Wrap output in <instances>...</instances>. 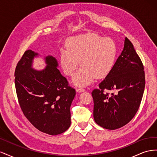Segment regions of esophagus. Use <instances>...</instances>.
Wrapping results in <instances>:
<instances>
[{
    "label": "esophagus",
    "instance_id": "esophagus-1",
    "mask_svg": "<svg viewBox=\"0 0 157 157\" xmlns=\"http://www.w3.org/2000/svg\"><path fill=\"white\" fill-rule=\"evenodd\" d=\"M76 91H77L78 93H81V92H84L85 90L82 88H77V90H76Z\"/></svg>",
    "mask_w": 157,
    "mask_h": 157
}]
</instances>
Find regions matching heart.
<instances>
[{"mask_svg": "<svg viewBox=\"0 0 157 157\" xmlns=\"http://www.w3.org/2000/svg\"><path fill=\"white\" fill-rule=\"evenodd\" d=\"M67 47L61 50V67L65 75L72 76L80 61L82 67L73 78L76 86H86L94 77H105L112 69L117 54L115 42L94 33L73 37Z\"/></svg>", "mask_w": 157, "mask_h": 157, "instance_id": "1", "label": "heart"}]
</instances>
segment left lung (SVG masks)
<instances>
[{
    "instance_id": "8db88e82",
    "label": "left lung",
    "mask_w": 157,
    "mask_h": 157,
    "mask_svg": "<svg viewBox=\"0 0 157 157\" xmlns=\"http://www.w3.org/2000/svg\"><path fill=\"white\" fill-rule=\"evenodd\" d=\"M144 65L132 42L125 37L124 48L112 69L94 90V118L98 125L116 130L128 124L136 115L145 85ZM113 90L109 96L104 90Z\"/></svg>"
}]
</instances>
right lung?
<instances>
[{"mask_svg":"<svg viewBox=\"0 0 157 157\" xmlns=\"http://www.w3.org/2000/svg\"><path fill=\"white\" fill-rule=\"evenodd\" d=\"M39 56L34 51L27 50L17 64L14 75L19 103L38 130L52 136L60 134L71 125L70 107L76 92L68 86L52 56L44 57L45 68L33 69V59Z\"/></svg>","mask_w":157,"mask_h":157,"instance_id":"right-lung-1","label":"right lung"}]
</instances>
